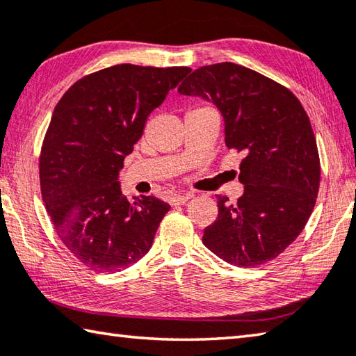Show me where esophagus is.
Segmentation results:
<instances>
[{"mask_svg": "<svg viewBox=\"0 0 356 356\" xmlns=\"http://www.w3.org/2000/svg\"><path fill=\"white\" fill-rule=\"evenodd\" d=\"M190 197H191L190 193H180V195H174L170 199V204L171 205H184Z\"/></svg>", "mask_w": 356, "mask_h": 356, "instance_id": "34e87169", "label": "esophagus"}]
</instances>
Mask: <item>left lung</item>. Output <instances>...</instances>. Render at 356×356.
<instances>
[{"instance_id":"left-lung-1","label":"left lung","mask_w":356,"mask_h":356,"mask_svg":"<svg viewBox=\"0 0 356 356\" xmlns=\"http://www.w3.org/2000/svg\"><path fill=\"white\" fill-rule=\"evenodd\" d=\"M177 92L211 101L224 118L225 146L241 152L244 195L218 196L207 249L240 268L274 260L305 227L319 191L321 163L308 115L286 87L232 62L193 71Z\"/></svg>"}]
</instances>
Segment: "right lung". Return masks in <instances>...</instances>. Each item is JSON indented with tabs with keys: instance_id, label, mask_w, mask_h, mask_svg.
Instances as JSON below:
<instances>
[{
	"instance_id": "1",
	"label": "right lung",
	"mask_w": 356,
	"mask_h": 356,
	"mask_svg": "<svg viewBox=\"0 0 356 356\" xmlns=\"http://www.w3.org/2000/svg\"><path fill=\"white\" fill-rule=\"evenodd\" d=\"M188 67L121 63L83 76L54 108L40 154V188L57 235L77 260L116 273L149 252L171 209L154 196H122L120 170L149 113Z\"/></svg>"
}]
</instances>
